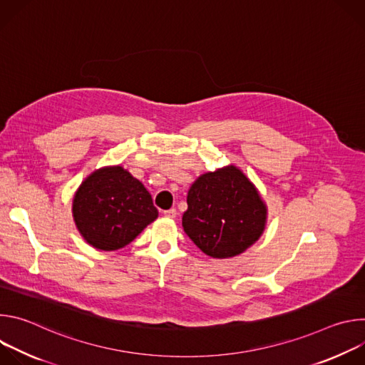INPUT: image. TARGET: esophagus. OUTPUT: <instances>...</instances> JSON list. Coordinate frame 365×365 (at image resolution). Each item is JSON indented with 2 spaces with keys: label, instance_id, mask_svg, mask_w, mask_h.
Returning <instances> with one entry per match:
<instances>
[{
  "label": "esophagus",
  "instance_id": "esophagus-1",
  "mask_svg": "<svg viewBox=\"0 0 365 365\" xmlns=\"http://www.w3.org/2000/svg\"><path fill=\"white\" fill-rule=\"evenodd\" d=\"M163 215L166 217V218H176V215H178V212H176V210L175 207H172V210H168V211H163Z\"/></svg>",
  "mask_w": 365,
  "mask_h": 365
}]
</instances>
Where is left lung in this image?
Here are the masks:
<instances>
[{
  "label": "left lung",
  "instance_id": "8db88e82",
  "mask_svg": "<svg viewBox=\"0 0 365 365\" xmlns=\"http://www.w3.org/2000/svg\"><path fill=\"white\" fill-rule=\"evenodd\" d=\"M186 200L183 230L206 255H238L263 234L266 205L234 166L202 175L190 186Z\"/></svg>",
  "mask_w": 365,
  "mask_h": 365
}]
</instances>
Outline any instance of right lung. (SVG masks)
<instances>
[{
	"instance_id": "right-lung-1",
	"label": "right lung",
	"mask_w": 365,
	"mask_h": 365,
	"mask_svg": "<svg viewBox=\"0 0 365 365\" xmlns=\"http://www.w3.org/2000/svg\"><path fill=\"white\" fill-rule=\"evenodd\" d=\"M72 212L82 237L103 251L125 247L159 215L144 185L121 166L101 169L85 179Z\"/></svg>"
}]
</instances>
